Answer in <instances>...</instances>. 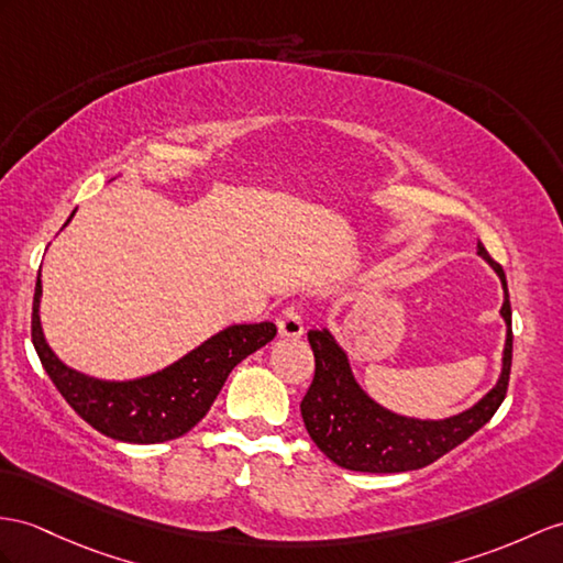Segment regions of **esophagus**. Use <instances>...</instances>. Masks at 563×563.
<instances>
[{
  "label": "esophagus",
  "instance_id": "esophagus-1",
  "mask_svg": "<svg viewBox=\"0 0 563 563\" xmlns=\"http://www.w3.org/2000/svg\"><path fill=\"white\" fill-rule=\"evenodd\" d=\"M277 329H279V336H289V339L303 336L306 327H303V314H300V306H286L277 318Z\"/></svg>",
  "mask_w": 563,
  "mask_h": 563
}]
</instances>
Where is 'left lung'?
<instances>
[{
    "instance_id": "obj_1",
    "label": "left lung",
    "mask_w": 563,
    "mask_h": 563,
    "mask_svg": "<svg viewBox=\"0 0 563 563\" xmlns=\"http://www.w3.org/2000/svg\"><path fill=\"white\" fill-rule=\"evenodd\" d=\"M477 253L495 267L504 284L501 314L506 320L504 367L497 387L483 401L446 420H413L389 413L355 385L346 353L327 329H310L308 341L314 353V377L300 401L306 430L322 454L346 471L358 473H406L418 471L449 454L473 437L497 413L509 389L514 332L511 300L504 269L492 260L483 243Z\"/></svg>"
}]
</instances>
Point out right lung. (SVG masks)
Listing matches in <instances>:
<instances>
[{
    "label": "right lung",
    "mask_w": 563,
    "mask_h": 563,
    "mask_svg": "<svg viewBox=\"0 0 563 563\" xmlns=\"http://www.w3.org/2000/svg\"><path fill=\"white\" fill-rule=\"evenodd\" d=\"M40 294L43 282L37 272L31 336L54 387L90 428L131 444L169 442L196 428L214 404L231 369L277 334L272 322L234 324L162 373L133 382H102L66 367L52 353L40 327Z\"/></svg>",
    "instance_id": "add662e5"
}]
</instances>
